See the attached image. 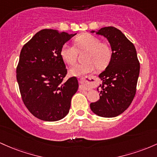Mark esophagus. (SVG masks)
Listing matches in <instances>:
<instances>
[{"instance_id":"1","label":"esophagus","mask_w":157,"mask_h":157,"mask_svg":"<svg viewBox=\"0 0 157 157\" xmlns=\"http://www.w3.org/2000/svg\"><path fill=\"white\" fill-rule=\"evenodd\" d=\"M85 78H80L79 79V83H80V84H81V88H82V89H83V90H90V87H87V85H86V84H85Z\"/></svg>"}]
</instances>
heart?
Wrapping results in <instances>:
<instances>
[{
	"instance_id": "heart-1",
	"label": "heart",
	"mask_w": 157,
	"mask_h": 157,
	"mask_svg": "<svg viewBox=\"0 0 157 157\" xmlns=\"http://www.w3.org/2000/svg\"><path fill=\"white\" fill-rule=\"evenodd\" d=\"M74 47L67 44L62 45L60 56L68 65H73L77 58V52L84 50L82 54V63L75 64L70 70V74L73 76H81L92 73L97 68L103 70L109 64L112 58V50L109 44L101 40L97 37L83 33L73 40Z\"/></svg>"
}]
</instances>
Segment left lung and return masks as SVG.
<instances>
[{"mask_svg": "<svg viewBox=\"0 0 157 157\" xmlns=\"http://www.w3.org/2000/svg\"><path fill=\"white\" fill-rule=\"evenodd\" d=\"M95 33V31H91ZM107 38L112 50V58L105 71L98 77L102 81L99 100L90 104L91 110L101 117L120 115L131 105L136 91L140 64L132 42L113 26L96 32Z\"/></svg>", "mask_w": 157, "mask_h": 157, "instance_id": "obj_1", "label": "left lung"}]
</instances>
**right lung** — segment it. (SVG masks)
<instances>
[{
	"label": "right lung",
	"instance_id": "add662e5",
	"mask_svg": "<svg viewBox=\"0 0 157 157\" xmlns=\"http://www.w3.org/2000/svg\"><path fill=\"white\" fill-rule=\"evenodd\" d=\"M75 35L42 29L21 51L16 69L19 90L26 108L40 120L56 121L66 117L78 90L76 77L63 81L67 70L60 56L62 45Z\"/></svg>",
	"mask_w": 157,
	"mask_h": 157
}]
</instances>
